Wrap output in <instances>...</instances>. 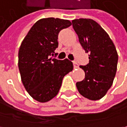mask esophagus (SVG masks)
<instances>
[{
    "label": "esophagus",
    "mask_w": 127,
    "mask_h": 127,
    "mask_svg": "<svg viewBox=\"0 0 127 127\" xmlns=\"http://www.w3.org/2000/svg\"><path fill=\"white\" fill-rule=\"evenodd\" d=\"M73 66H74V68H78V64L76 62H73Z\"/></svg>",
    "instance_id": "obj_1"
}]
</instances>
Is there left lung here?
<instances>
[{
  "instance_id": "obj_1",
  "label": "left lung",
  "mask_w": 127,
  "mask_h": 127,
  "mask_svg": "<svg viewBox=\"0 0 127 127\" xmlns=\"http://www.w3.org/2000/svg\"><path fill=\"white\" fill-rule=\"evenodd\" d=\"M72 23L82 47L89 56V63L80 66L86 75L83 80L76 83L77 88L86 98L99 100L112 86L116 75L118 54L115 45L106 31L93 19H75Z\"/></svg>"
}]
</instances>
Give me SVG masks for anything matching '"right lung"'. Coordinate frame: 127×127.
Instances as JSON below:
<instances>
[{"label":"right lung","mask_w":127,"mask_h":127,"mask_svg":"<svg viewBox=\"0 0 127 127\" xmlns=\"http://www.w3.org/2000/svg\"><path fill=\"white\" fill-rule=\"evenodd\" d=\"M69 20L47 18L37 21L21 42L19 69L26 91L36 101L45 103L55 97L63 79L73 69L65 59H52L58 47V34L71 26Z\"/></svg>","instance_id":"right-lung-1"}]
</instances>
